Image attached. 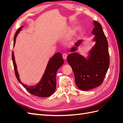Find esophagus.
I'll list each match as a JSON object with an SVG mask.
<instances>
[{"label": "esophagus", "instance_id": "esophagus-1", "mask_svg": "<svg viewBox=\"0 0 123 123\" xmlns=\"http://www.w3.org/2000/svg\"><path fill=\"white\" fill-rule=\"evenodd\" d=\"M67 55L66 54L64 53L63 54H62V57H63V58L64 59H67Z\"/></svg>", "mask_w": 123, "mask_h": 123}]
</instances>
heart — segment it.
I'll list each match as a JSON object with an SVG mask.
<instances>
[{
	"label": "heart",
	"mask_w": 123,
	"mask_h": 123,
	"mask_svg": "<svg viewBox=\"0 0 123 123\" xmlns=\"http://www.w3.org/2000/svg\"><path fill=\"white\" fill-rule=\"evenodd\" d=\"M76 28H74L73 29V30H72V31H71V34H72V35H73V34H74V33H76Z\"/></svg>",
	"instance_id": "obj_1"
}]
</instances>
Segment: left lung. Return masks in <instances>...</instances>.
Masks as SVG:
<instances>
[{"label":"left lung","mask_w":123,"mask_h":123,"mask_svg":"<svg viewBox=\"0 0 123 123\" xmlns=\"http://www.w3.org/2000/svg\"><path fill=\"white\" fill-rule=\"evenodd\" d=\"M94 45L85 57L76 52L83 42L79 40L70 49L67 62L74 71L76 86L83 91H88L100 86L103 82L110 65L108 42L100 24L93 21Z\"/></svg>","instance_id":"obj_1"}]
</instances>
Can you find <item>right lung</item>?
<instances>
[{"label": "right lung", "mask_w": 123, "mask_h": 123, "mask_svg": "<svg viewBox=\"0 0 123 123\" xmlns=\"http://www.w3.org/2000/svg\"><path fill=\"white\" fill-rule=\"evenodd\" d=\"M22 27L23 26L20 28L16 32L14 37L13 46H14L16 43V39L17 35L21 30ZM12 59L15 74L18 80L31 94L37 97L45 98L49 97L54 93L56 88V76L57 71L62 66L64 62L61 53L59 52L57 53L50 58L41 80L37 84L32 86H28V85L24 84L21 81L19 74L17 70V65L15 62L13 51L12 53Z\"/></svg>", "instance_id": "right-lung-1"}]
</instances>
